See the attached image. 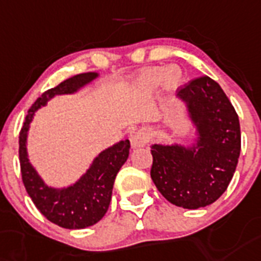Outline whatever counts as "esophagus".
Segmentation results:
<instances>
[{
  "mask_svg": "<svg viewBox=\"0 0 261 261\" xmlns=\"http://www.w3.org/2000/svg\"><path fill=\"white\" fill-rule=\"evenodd\" d=\"M148 141H150V131L147 128H139L130 135L131 147L133 148L144 147L148 143Z\"/></svg>",
  "mask_w": 261,
  "mask_h": 261,
  "instance_id": "34e87169",
  "label": "esophagus"
}]
</instances>
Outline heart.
Returning <instances> with one entry per match:
<instances>
[{
  "label": "heart",
  "mask_w": 261,
  "mask_h": 261,
  "mask_svg": "<svg viewBox=\"0 0 261 261\" xmlns=\"http://www.w3.org/2000/svg\"><path fill=\"white\" fill-rule=\"evenodd\" d=\"M164 91L167 93H174L175 90L178 89L183 82V73H181L180 67L168 66L167 69H151L142 71L135 76V83L138 86L143 90H154L155 87L161 83Z\"/></svg>",
  "instance_id": "heart-1"
}]
</instances>
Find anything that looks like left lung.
Here are the masks:
<instances>
[{
	"label": "left lung",
	"instance_id": "left-lung-1",
	"mask_svg": "<svg viewBox=\"0 0 261 261\" xmlns=\"http://www.w3.org/2000/svg\"><path fill=\"white\" fill-rule=\"evenodd\" d=\"M194 130L191 142L151 144V179L170 203L188 210L212 204L227 190L240 155L235 109L210 76L179 91Z\"/></svg>",
	"mask_w": 261,
	"mask_h": 261
}]
</instances>
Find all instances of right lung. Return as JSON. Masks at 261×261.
Instances as JSON below:
<instances>
[{
  "label": "right lung",
  "mask_w": 261,
  "mask_h": 261,
  "mask_svg": "<svg viewBox=\"0 0 261 261\" xmlns=\"http://www.w3.org/2000/svg\"><path fill=\"white\" fill-rule=\"evenodd\" d=\"M98 73H83L63 81L41 95L30 107L19 133V163L26 191L39 212L54 224L67 229H81L94 225L109 210L114 181L130 154V141L124 138L105 148L94 158L85 174L74 183L63 187L47 185L32 164L28 151L30 123L38 110L57 95L75 94L97 80Z\"/></svg>",
  "instance_id": "1"
}]
</instances>
